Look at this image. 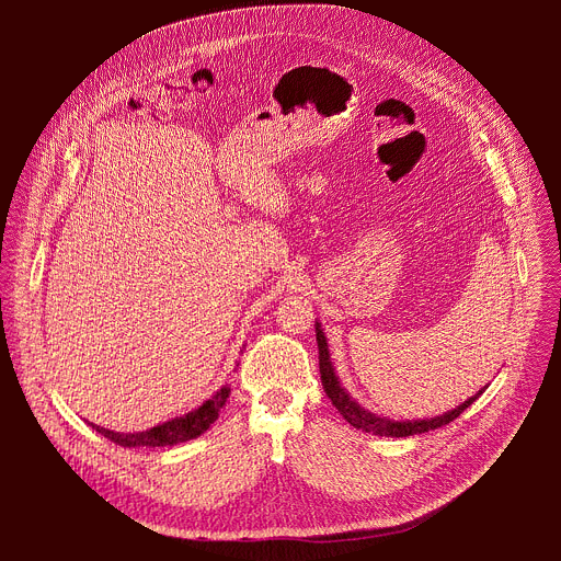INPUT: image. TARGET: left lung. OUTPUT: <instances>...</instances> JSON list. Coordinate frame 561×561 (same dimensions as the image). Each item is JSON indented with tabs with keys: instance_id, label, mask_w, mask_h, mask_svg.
Listing matches in <instances>:
<instances>
[{
	"instance_id": "left-lung-1",
	"label": "left lung",
	"mask_w": 561,
	"mask_h": 561,
	"mask_svg": "<svg viewBox=\"0 0 561 561\" xmlns=\"http://www.w3.org/2000/svg\"><path fill=\"white\" fill-rule=\"evenodd\" d=\"M314 335H317V348H319V373H322V386H324L329 399H331L333 407L340 411V415L351 426H355V428H359L364 433H373V435H379V437H409V435H420V433H428V431L442 428V426L450 424L453 420H457L474 402V399L486 390V386H484L477 394L466 399L463 404H459L457 409H453V411H448L444 415H437V417H431V420L394 422V420L375 415V413L366 411L364 407H359L355 402V399L348 394V390L340 383V377L335 375V368H333V362H331V353H329V342H327V335H324L322 324H319V322L314 324Z\"/></svg>"
}]
</instances>
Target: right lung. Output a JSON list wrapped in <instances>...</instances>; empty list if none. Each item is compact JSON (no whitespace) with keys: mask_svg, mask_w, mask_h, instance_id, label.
Returning a JSON list of instances; mask_svg holds the SVG:
<instances>
[{"mask_svg":"<svg viewBox=\"0 0 561 561\" xmlns=\"http://www.w3.org/2000/svg\"><path fill=\"white\" fill-rule=\"evenodd\" d=\"M228 394H230V386L226 383L210 399H206V402L199 409H195V411H191L182 417L169 420V422L159 424V426H152L148 431H141V433H115V431H108V428H102V426H95V424H91V426L100 435H104L106 439H111V442H115L124 448L175 446V444L195 439L202 433H206L210 428V424L219 417V411L226 404Z\"/></svg>","mask_w":561,"mask_h":561,"instance_id":"obj_1","label":"right lung"}]
</instances>
